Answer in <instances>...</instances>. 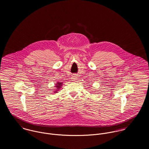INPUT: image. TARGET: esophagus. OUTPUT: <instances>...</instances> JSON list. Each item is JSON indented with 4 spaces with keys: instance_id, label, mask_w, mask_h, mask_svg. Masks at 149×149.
Masks as SVG:
<instances>
[{
    "instance_id": "1",
    "label": "esophagus",
    "mask_w": 149,
    "mask_h": 149,
    "mask_svg": "<svg viewBox=\"0 0 149 149\" xmlns=\"http://www.w3.org/2000/svg\"><path fill=\"white\" fill-rule=\"evenodd\" d=\"M77 77L76 75H73L72 76V79L73 81H75L76 80H77Z\"/></svg>"
}]
</instances>
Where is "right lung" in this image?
I'll return each mask as SVG.
<instances>
[{
  "label": "right lung",
  "instance_id": "obj_1",
  "mask_svg": "<svg viewBox=\"0 0 149 149\" xmlns=\"http://www.w3.org/2000/svg\"><path fill=\"white\" fill-rule=\"evenodd\" d=\"M56 84L57 85L56 86V88H57V91H58L59 88H61V85H63V84H62V83H57V84ZM54 92H57V91H54Z\"/></svg>",
  "mask_w": 149,
  "mask_h": 149
}]
</instances>
